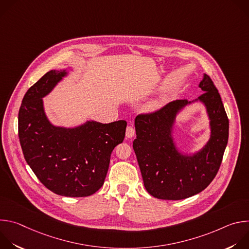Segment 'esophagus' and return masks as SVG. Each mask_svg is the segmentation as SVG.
<instances>
[{"mask_svg": "<svg viewBox=\"0 0 249 249\" xmlns=\"http://www.w3.org/2000/svg\"><path fill=\"white\" fill-rule=\"evenodd\" d=\"M135 136V129L132 126H128L126 129V137L133 138Z\"/></svg>", "mask_w": 249, "mask_h": 249, "instance_id": "1", "label": "esophagus"}]
</instances>
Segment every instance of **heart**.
Instances as JSON below:
<instances>
[{
    "instance_id": "1",
    "label": "heart",
    "mask_w": 249,
    "mask_h": 249,
    "mask_svg": "<svg viewBox=\"0 0 249 249\" xmlns=\"http://www.w3.org/2000/svg\"><path fill=\"white\" fill-rule=\"evenodd\" d=\"M160 101H153V102H151V103H149L147 105V109L148 110H155L158 107H160Z\"/></svg>"
}]
</instances>
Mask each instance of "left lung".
Returning <instances> with one entry per match:
<instances>
[{"label": "left lung", "mask_w": 249, "mask_h": 249, "mask_svg": "<svg viewBox=\"0 0 249 249\" xmlns=\"http://www.w3.org/2000/svg\"><path fill=\"white\" fill-rule=\"evenodd\" d=\"M197 99L174 100L160 110L140 114L135 119L137 138L133 149L145 188L154 197L181 200L203 191L215 178L229 139V119L221 95L204 74ZM200 101L206 107L211 135L207 144L193 155L182 154L172 136L176 115L186 105Z\"/></svg>", "instance_id": "obj_1"}]
</instances>
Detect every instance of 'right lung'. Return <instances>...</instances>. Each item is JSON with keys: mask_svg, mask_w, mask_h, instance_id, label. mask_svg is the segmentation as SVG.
Here are the masks:
<instances>
[{"mask_svg": "<svg viewBox=\"0 0 249 249\" xmlns=\"http://www.w3.org/2000/svg\"><path fill=\"white\" fill-rule=\"evenodd\" d=\"M68 71L51 70L23 96L18 112V138L27 164L50 191L66 197H87L104 183L110 156L125 138L127 122L87 121L74 128L53 125L43 97Z\"/></svg>", "mask_w": 249, "mask_h": 249, "instance_id": "1", "label": "right lung"}]
</instances>
